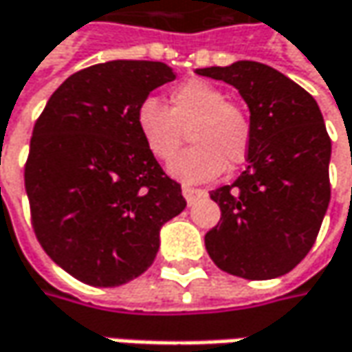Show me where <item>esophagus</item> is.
Wrapping results in <instances>:
<instances>
[{
    "label": "esophagus",
    "mask_w": 352,
    "mask_h": 352,
    "mask_svg": "<svg viewBox=\"0 0 352 352\" xmlns=\"http://www.w3.org/2000/svg\"><path fill=\"white\" fill-rule=\"evenodd\" d=\"M181 191H183V197H185V201H187L189 205H195L199 199L206 197V191H203V189H195V187H189V185H183Z\"/></svg>",
    "instance_id": "esophagus-1"
}]
</instances>
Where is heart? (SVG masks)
<instances>
[{
	"label": "heart",
	"instance_id": "b5f03b06",
	"mask_svg": "<svg viewBox=\"0 0 352 352\" xmlns=\"http://www.w3.org/2000/svg\"><path fill=\"white\" fill-rule=\"evenodd\" d=\"M138 130L151 157L163 163L175 157L190 133L192 149L169 163V173L187 183L208 181L221 175L224 167H238L252 142L246 112L205 80L173 88L169 108L155 98L144 100L138 110Z\"/></svg>",
	"mask_w": 352,
	"mask_h": 352
}]
</instances>
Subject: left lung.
Returning a JSON list of instances; mask_svg holds the SVG:
<instances>
[{
  "label": "left lung",
  "mask_w": 352,
  "mask_h": 352,
  "mask_svg": "<svg viewBox=\"0 0 352 352\" xmlns=\"http://www.w3.org/2000/svg\"><path fill=\"white\" fill-rule=\"evenodd\" d=\"M197 74L232 85L250 108L248 167L210 191L221 221L205 234L222 272L272 280L307 256L331 201V140L315 98L276 69L238 60Z\"/></svg>",
  "instance_id": "obj_1"
}]
</instances>
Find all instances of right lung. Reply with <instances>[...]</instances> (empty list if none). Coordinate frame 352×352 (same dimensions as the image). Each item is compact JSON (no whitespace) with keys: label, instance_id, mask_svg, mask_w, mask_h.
<instances>
[{"label":"right lung","instance_id":"add662e5","mask_svg":"<svg viewBox=\"0 0 352 352\" xmlns=\"http://www.w3.org/2000/svg\"><path fill=\"white\" fill-rule=\"evenodd\" d=\"M175 72L155 60H110L58 86L33 128L25 163L31 222L72 278L116 287L142 276L160 230L187 201L138 130V110Z\"/></svg>","mask_w":352,"mask_h":352}]
</instances>
